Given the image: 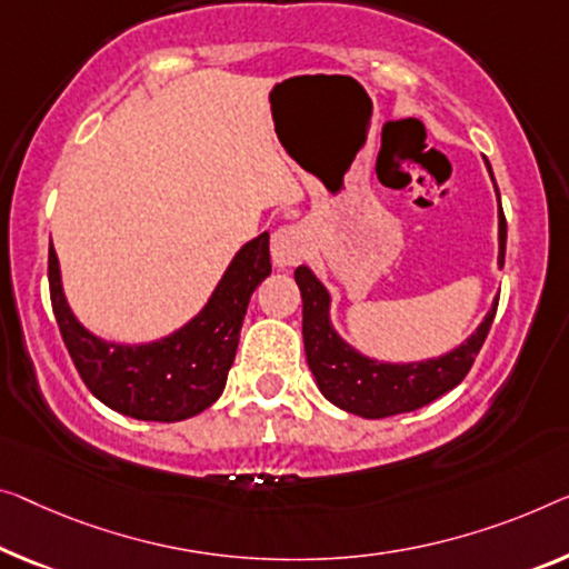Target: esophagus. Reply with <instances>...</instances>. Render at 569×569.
<instances>
[{"label": "esophagus", "instance_id": "esophagus-1", "mask_svg": "<svg viewBox=\"0 0 569 569\" xmlns=\"http://www.w3.org/2000/svg\"><path fill=\"white\" fill-rule=\"evenodd\" d=\"M309 250V237L301 224H286L273 234V258L278 266H296Z\"/></svg>", "mask_w": 569, "mask_h": 569}]
</instances>
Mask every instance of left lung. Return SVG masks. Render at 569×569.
<instances>
[{
    "mask_svg": "<svg viewBox=\"0 0 569 569\" xmlns=\"http://www.w3.org/2000/svg\"><path fill=\"white\" fill-rule=\"evenodd\" d=\"M490 168V166H488ZM498 237H501V256L506 260V214L501 209L498 217ZM296 283L301 288L303 299V347H307V362L329 401L339 409L358 413L366 419H386L393 413L417 411L435 398L452 391L468 376L475 358H478L482 342L496 319V309H490L486 321L478 327L468 342L457 347L455 352L439 360L413 362V366H380L350 350L342 339L335 335L329 325V293L325 291L309 268H296Z\"/></svg>",
    "mask_w": 569,
    "mask_h": 569,
    "instance_id": "1",
    "label": "left lung"
}]
</instances>
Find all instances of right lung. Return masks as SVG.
I'll use <instances>...</instances> for the list:
<instances>
[{"label": "right lung", "instance_id": "right-lung-1", "mask_svg": "<svg viewBox=\"0 0 569 569\" xmlns=\"http://www.w3.org/2000/svg\"><path fill=\"white\" fill-rule=\"evenodd\" d=\"M270 276V237L237 252L217 291L181 332L142 347L91 337L63 299L53 244L48 252L50 303L63 345L91 393L109 409L142 421H181L209 409L224 391L250 296Z\"/></svg>", "mask_w": 569, "mask_h": 569}]
</instances>
